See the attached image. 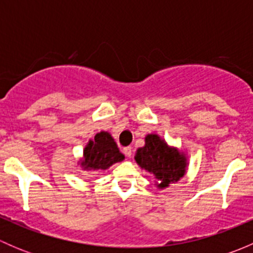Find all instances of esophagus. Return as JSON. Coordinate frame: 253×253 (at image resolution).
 <instances>
[{
  "label": "esophagus",
  "mask_w": 253,
  "mask_h": 253,
  "mask_svg": "<svg viewBox=\"0 0 253 253\" xmlns=\"http://www.w3.org/2000/svg\"><path fill=\"white\" fill-rule=\"evenodd\" d=\"M124 154L126 155V157H131L132 155V147H126L124 148Z\"/></svg>",
  "instance_id": "esophagus-1"
}]
</instances>
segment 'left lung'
Returning <instances> with one entry per match:
<instances>
[{"instance_id": "obj_1", "label": "left lung", "mask_w": 253, "mask_h": 253, "mask_svg": "<svg viewBox=\"0 0 253 253\" xmlns=\"http://www.w3.org/2000/svg\"><path fill=\"white\" fill-rule=\"evenodd\" d=\"M137 164L154 175L159 188L180 180L186 171V158L175 148L169 147L158 134H148L145 145L136 153Z\"/></svg>"}]
</instances>
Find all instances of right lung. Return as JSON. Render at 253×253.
Here are the masks:
<instances>
[{
    "label": "right lung",
    "instance_id": "add662e5",
    "mask_svg": "<svg viewBox=\"0 0 253 253\" xmlns=\"http://www.w3.org/2000/svg\"><path fill=\"white\" fill-rule=\"evenodd\" d=\"M124 159L125 155L119 150L110 133L103 131L96 133L94 141H89L84 148L81 165L84 170H105Z\"/></svg>",
    "mask_w": 253,
    "mask_h": 253
}]
</instances>
